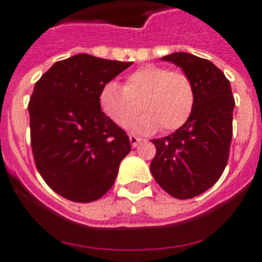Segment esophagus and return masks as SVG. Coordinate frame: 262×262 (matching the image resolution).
<instances>
[{"label": "esophagus", "mask_w": 262, "mask_h": 262, "mask_svg": "<svg viewBox=\"0 0 262 262\" xmlns=\"http://www.w3.org/2000/svg\"><path fill=\"white\" fill-rule=\"evenodd\" d=\"M129 141H130L132 147H137V144L141 141V139H140V137H137L136 135H130L129 136Z\"/></svg>", "instance_id": "esophagus-1"}]
</instances>
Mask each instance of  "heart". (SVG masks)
<instances>
[{"instance_id": "1", "label": "heart", "mask_w": 262, "mask_h": 262, "mask_svg": "<svg viewBox=\"0 0 262 262\" xmlns=\"http://www.w3.org/2000/svg\"><path fill=\"white\" fill-rule=\"evenodd\" d=\"M194 103V85L186 73L152 63L132 72L123 87L114 81L104 84L99 95L103 113L121 127L129 126L143 108L145 114L135 123L140 132L159 126L163 132L177 130L190 118Z\"/></svg>"}]
</instances>
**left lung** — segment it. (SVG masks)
<instances>
[{
	"label": "left lung",
	"mask_w": 262,
	"mask_h": 262,
	"mask_svg": "<svg viewBox=\"0 0 262 262\" xmlns=\"http://www.w3.org/2000/svg\"><path fill=\"white\" fill-rule=\"evenodd\" d=\"M163 59L190 77L195 103L182 127L152 140L156 154L149 167L163 190L186 200L215 185L227 166L235 100L228 79L211 61L189 53H174Z\"/></svg>",
	"instance_id": "left-lung-1"
}]
</instances>
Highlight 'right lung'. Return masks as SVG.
Instances as JSON below:
<instances>
[{
    "label": "right lung",
    "mask_w": 262,
    "mask_h": 262,
    "mask_svg": "<svg viewBox=\"0 0 262 262\" xmlns=\"http://www.w3.org/2000/svg\"><path fill=\"white\" fill-rule=\"evenodd\" d=\"M132 62L77 54L55 62L28 103L35 166L49 186L75 203L100 199L130 152L126 132L100 108L103 85Z\"/></svg>",
    "instance_id": "right-lung-1"
}]
</instances>
